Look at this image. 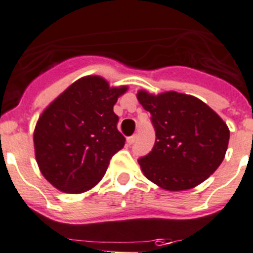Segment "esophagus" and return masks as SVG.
<instances>
[{"label": "esophagus", "instance_id": "34e87169", "mask_svg": "<svg viewBox=\"0 0 253 253\" xmlns=\"http://www.w3.org/2000/svg\"><path fill=\"white\" fill-rule=\"evenodd\" d=\"M135 139H136V135L129 136V138H126V143H128L129 145H131V144H133L134 141H135Z\"/></svg>", "mask_w": 253, "mask_h": 253}]
</instances>
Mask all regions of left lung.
<instances>
[{"label":"left lung","mask_w":253,"mask_h":253,"mask_svg":"<svg viewBox=\"0 0 253 253\" xmlns=\"http://www.w3.org/2000/svg\"><path fill=\"white\" fill-rule=\"evenodd\" d=\"M139 103L151 114L155 144L138 160L146 179L168 191L200 185L225 158L230 130L220 115L194 95L139 90Z\"/></svg>","instance_id":"1"}]
</instances>
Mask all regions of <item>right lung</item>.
<instances>
[{
    "label": "right lung",
    "mask_w": 253,
    "mask_h": 253,
    "mask_svg": "<svg viewBox=\"0 0 253 253\" xmlns=\"http://www.w3.org/2000/svg\"><path fill=\"white\" fill-rule=\"evenodd\" d=\"M126 90V85L110 86L103 77H82L40 115L33 133L36 161L59 191L82 194L103 179L125 144L113 107Z\"/></svg>",
    "instance_id": "obj_1"
}]
</instances>
